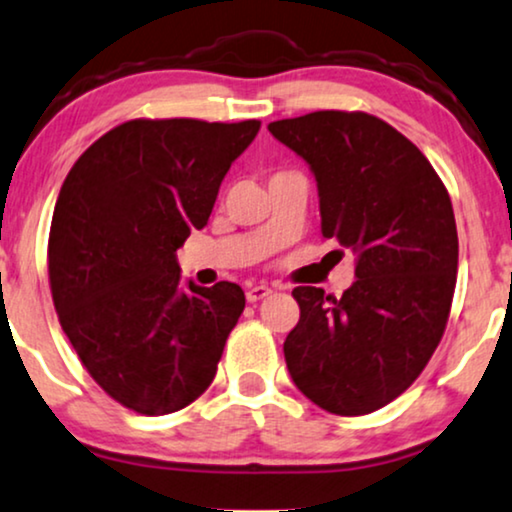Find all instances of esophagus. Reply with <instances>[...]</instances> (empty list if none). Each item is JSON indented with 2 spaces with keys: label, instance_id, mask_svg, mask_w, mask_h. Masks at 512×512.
<instances>
[{
  "label": "esophagus",
  "instance_id": "1",
  "mask_svg": "<svg viewBox=\"0 0 512 512\" xmlns=\"http://www.w3.org/2000/svg\"><path fill=\"white\" fill-rule=\"evenodd\" d=\"M270 294H272L270 287H265V284H258V287L247 289V301L258 303V301H263V298H268Z\"/></svg>",
  "mask_w": 512,
  "mask_h": 512
}]
</instances>
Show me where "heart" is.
<instances>
[{
  "instance_id": "b5f03b06",
  "label": "heart",
  "mask_w": 512,
  "mask_h": 512,
  "mask_svg": "<svg viewBox=\"0 0 512 512\" xmlns=\"http://www.w3.org/2000/svg\"><path fill=\"white\" fill-rule=\"evenodd\" d=\"M277 176H282V174H277Z\"/></svg>"
}]
</instances>
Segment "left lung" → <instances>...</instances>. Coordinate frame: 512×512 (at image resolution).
<instances>
[{"label":"left lung","mask_w":512,"mask_h":512,"mask_svg":"<svg viewBox=\"0 0 512 512\" xmlns=\"http://www.w3.org/2000/svg\"><path fill=\"white\" fill-rule=\"evenodd\" d=\"M268 131L313 171L322 235L355 254L341 298L291 291V381L331 414H371L416 381L447 327L459 270L449 192L409 138L367 112L320 110Z\"/></svg>","instance_id":"left-lung-1"}]
</instances>
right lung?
<instances>
[{"label":"right lung","instance_id":"right-lung-1","mask_svg":"<svg viewBox=\"0 0 512 512\" xmlns=\"http://www.w3.org/2000/svg\"><path fill=\"white\" fill-rule=\"evenodd\" d=\"M258 129L256 119H131L65 178L49 232L53 305L86 371L126 409L171 414L214 381L244 291L183 289L176 251L207 225Z\"/></svg>","mask_w":512,"mask_h":512}]
</instances>
